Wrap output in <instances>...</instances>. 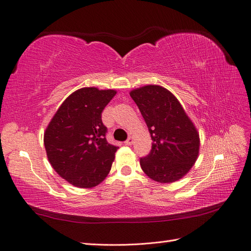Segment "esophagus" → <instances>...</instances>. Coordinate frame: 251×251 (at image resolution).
Here are the masks:
<instances>
[{
	"label": "esophagus",
	"instance_id": "esophagus-1",
	"mask_svg": "<svg viewBox=\"0 0 251 251\" xmlns=\"http://www.w3.org/2000/svg\"><path fill=\"white\" fill-rule=\"evenodd\" d=\"M133 142H134L133 138H132V137H130V138H127V139L125 141V144H126V146H132Z\"/></svg>",
	"mask_w": 251,
	"mask_h": 251
}]
</instances>
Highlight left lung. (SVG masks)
Listing matches in <instances>:
<instances>
[{"label": "left lung", "mask_w": 251, "mask_h": 251, "mask_svg": "<svg viewBox=\"0 0 251 251\" xmlns=\"http://www.w3.org/2000/svg\"><path fill=\"white\" fill-rule=\"evenodd\" d=\"M153 140L151 150L140 158V166L159 183H172L192 169L199 155L196 126L169 90L149 85L131 91Z\"/></svg>", "instance_id": "obj_1"}]
</instances>
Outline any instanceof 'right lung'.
I'll use <instances>...</instances> for the list:
<instances>
[{
	"label": "right lung",
	"mask_w": 251,
	"mask_h": 251,
	"mask_svg": "<svg viewBox=\"0 0 251 251\" xmlns=\"http://www.w3.org/2000/svg\"><path fill=\"white\" fill-rule=\"evenodd\" d=\"M115 90L81 88L68 96L44 134L52 168L70 184L90 188L107 177L118 147L105 139L101 113Z\"/></svg>",
	"instance_id": "right-lung-1"
}]
</instances>
